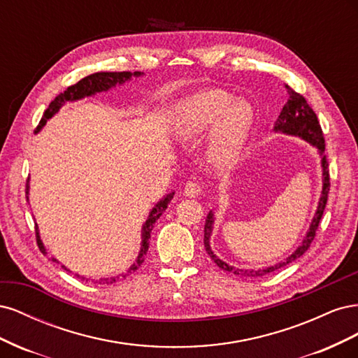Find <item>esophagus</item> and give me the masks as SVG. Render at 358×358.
<instances>
[{
	"instance_id": "obj_1",
	"label": "esophagus",
	"mask_w": 358,
	"mask_h": 358,
	"mask_svg": "<svg viewBox=\"0 0 358 358\" xmlns=\"http://www.w3.org/2000/svg\"><path fill=\"white\" fill-rule=\"evenodd\" d=\"M183 194H185V196L189 199H196L201 194V187L197 182H188L185 188H183Z\"/></svg>"
}]
</instances>
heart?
I'll return each mask as SVG.
<instances>
[{
	"label": "heart",
	"mask_w": 358,
	"mask_h": 358,
	"mask_svg": "<svg viewBox=\"0 0 358 358\" xmlns=\"http://www.w3.org/2000/svg\"><path fill=\"white\" fill-rule=\"evenodd\" d=\"M255 110L246 100L221 90H206L183 99L171 117V131L179 140H196L209 132L204 158L215 169L230 167L241 157L251 134Z\"/></svg>",
	"instance_id": "obj_1"
}]
</instances>
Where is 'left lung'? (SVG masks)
Here are the masks:
<instances>
[{"label": "left lung", "mask_w": 358, "mask_h": 358, "mask_svg": "<svg viewBox=\"0 0 358 358\" xmlns=\"http://www.w3.org/2000/svg\"><path fill=\"white\" fill-rule=\"evenodd\" d=\"M288 90V100L285 103V106L280 110L273 131L275 133H282L287 136H294V137H300L305 142L310 143L313 148H317L318 154L321 157V171H322V188H321V196L318 200V206L315 215L310 221L309 229L303 237L300 245L296 248V251L289 254L282 262H279L273 266H267V267H262V268H239L227 264L220 257H216V254L212 251L210 248V236L213 231V224H215V215L210 210L208 213V218H206V224H204V248L206 252L209 254V257L213 259V263L218 266L220 268L225 270V272H230L233 275L237 276H243V278H262L267 273H272L275 270L285 267L287 264L296 262L297 258H300L303 254L308 251V248L310 246L313 237H315V231L320 225L321 216L324 209H326L327 204V197H329V191H330V176H329V162L326 155H324V149H326V145H324V136L321 131V127L318 122V117L310 109V106L306 103V100L303 99L300 94H297L296 91H292L289 86H287Z\"/></svg>", "instance_id": "8db88e82"}]
</instances>
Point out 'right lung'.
Instances as JSON below:
<instances>
[{
	"label": "right lung",
	"mask_w": 358,
	"mask_h": 358,
	"mask_svg": "<svg viewBox=\"0 0 358 358\" xmlns=\"http://www.w3.org/2000/svg\"><path fill=\"white\" fill-rule=\"evenodd\" d=\"M140 76H143V73H140V71H134V73H131V71H100V73H94V74L86 76V78H83L82 80H79L76 85L69 86V88H67L66 91H64L62 94H59V95L57 96V99L49 104L46 112L43 113V117H41V121H40V124H38L36 131L38 133L40 129L46 125V122L49 121V119H50L52 116H55V115L59 112L61 107H62L64 104H66L67 101H70V103H71V101H78V100L85 99V96H92V95H95L96 92H106V91H109V90L115 88L116 85H124L125 82L131 80V78H140ZM28 180H29V179H28ZM28 194H29V183H27V200H29ZM173 196H175V192H173V191L169 192V194H166V196L162 197V199L154 206L152 210L149 212L148 220H146L145 224L142 225V242H140L138 255H137V258H136V262L128 267L127 273H121V275L110 276V278H101V279H100V284H101V282H103V284H113V282H116V280H119L121 278H125V276H128V275L134 273L136 270H137L140 266H142V263L145 262V255H146V252H148V248H149V239H150V233H152V229H154V224L158 221V218L162 215V212H164V210L167 209V206H169V203L171 201ZM36 233H37V243H38L40 251L46 255L48 251H46L45 245H43V242H41V239H40V233H38L37 224H36ZM50 259H52L53 263H58V264H59V262H58L57 258H50ZM61 267H62L64 270H67V272H70V270H69L66 266H61ZM74 276L82 279V280H86V282H88V280H90V279H86L85 276H80L79 273H76Z\"/></svg>",
	"instance_id": "obj_1"
}]
</instances>
